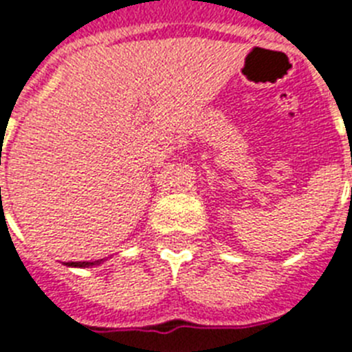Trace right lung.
<instances>
[{
    "label": "right lung",
    "mask_w": 352,
    "mask_h": 352,
    "mask_svg": "<svg viewBox=\"0 0 352 352\" xmlns=\"http://www.w3.org/2000/svg\"><path fill=\"white\" fill-rule=\"evenodd\" d=\"M104 259L98 261H82V263H67V266H72V268H89V266H96V264H102Z\"/></svg>",
    "instance_id": "add662e5"
}]
</instances>
